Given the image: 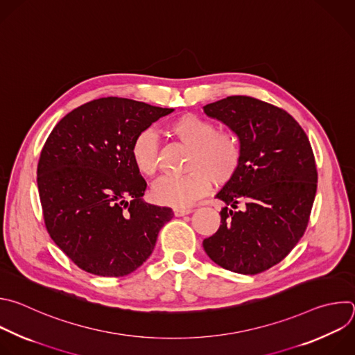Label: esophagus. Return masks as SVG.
Wrapping results in <instances>:
<instances>
[{
  "mask_svg": "<svg viewBox=\"0 0 355 355\" xmlns=\"http://www.w3.org/2000/svg\"><path fill=\"white\" fill-rule=\"evenodd\" d=\"M193 209H190V208H175L173 209V214H175V217H183V216H187V214H190Z\"/></svg>",
  "mask_w": 355,
  "mask_h": 355,
  "instance_id": "esophagus-1",
  "label": "esophagus"
}]
</instances>
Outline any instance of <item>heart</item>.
I'll use <instances>...</instances> for the list:
<instances>
[{
    "mask_svg": "<svg viewBox=\"0 0 355 355\" xmlns=\"http://www.w3.org/2000/svg\"><path fill=\"white\" fill-rule=\"evenodd\" d=\"M171 134L190 148L180 176L161 178L151 190L161 205L186 208L202 197L211 186H225L238 175L243 146L241 135L232 128H217L211 119L196 113L178 116L169 124ZM131 159L137 171L153 178L159 171V144L157 134L147 128L139 131L131 144Z\"/></svg>",
    "mask_w": 355,
    "mask_h": 355,
    "instance_id": "b5f03b06",
    "label": "heart"
}]
</instances>
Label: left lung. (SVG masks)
I'll use <instances>...</instances> for the list:
<instances>
[{"instance_id":"1","label":"left lung","mask_w":355,"mask_h":355,"mask_svg":"<svg viewBox=\"0 0 355 355\" xmlns=\"http://www.w3.org/2000/svg\"><path fill=\"white\" fill-rule=\"evenodd\" d=\"M242 139L238 175L216 196L225 202L218 231L202 241L225 270L259 274L284 260L304 236L318 187L309 139L284 109L252 96L204 106Z\"/></svg>"}]
</instances>
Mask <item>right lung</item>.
<instances>
[{
    "mask_svg": "<svg viewBox=\"0 0 355 355\" xmlns=\"http://www.w3.org/2000/svg\"><path fill=\"white\" fill-rule=\"evenodd\" d=\"M171 112L99 98L65 114L47 137L37 164L44 225L84 271L101 277L132 272L173 218L172 208L141 200L147 182L130 153L135 135Z\"/></svg>",
    "mask_w": 355,
    "mask_h": 355,
    "instance_id": "add662e5",
    "label": "right lung"
}]
</instances>
